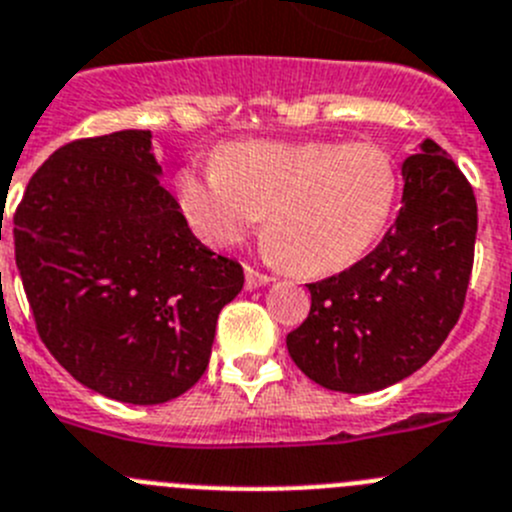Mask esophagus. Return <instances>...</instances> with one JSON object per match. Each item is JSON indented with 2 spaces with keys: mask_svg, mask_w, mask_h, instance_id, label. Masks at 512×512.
<instances>
[{
  "mask_svg": "<svg viewBox=\"0 0 512 512\" xmlns=\"http://www.w3.org/2000/svg\"><path fill=\"white\" fill-rule=\"evenodd\" d=\"M271 276H266V274H261V271H256V269H251V266H248L246 269V289L248 292H251V289H261V287H266V284H271Z\"/></svg>",
  "mask_w": 512,
  "mask_h": 512,
  "instance_id": "esophagus-1",
  "label": "esophagus"
}]
</instances>
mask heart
Segmentation results:
<instances>
[{"instance_id": "b5f03b06", "label": "heart", "mask_w": 512, "mask_h": 512, "mask_svg": "<svg viewBox=\"0 0 512 512\" xmlns=\"http://www.w3.org/2000/svg\"><path fill=\"white\" fill-rule=\"evenodd\" d=\"M398 167L370 142L248 139L213 167L177 175V200L210 246H236L266 215L274 259L302 276L360 261L383 236L398 200Z\"/></svg>"}]
</instances>
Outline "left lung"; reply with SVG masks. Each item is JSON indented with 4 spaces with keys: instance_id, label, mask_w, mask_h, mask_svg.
Masks as SVG:
<instances>
[{
    "instance_id": "8db88e82",
    "label": "left lung",
    "mask_w": 512,
    "mask_h": 512,
    "mask_svg": "<svg viewBox=\"0 0 512 512\" xmlns=\"http://www.w3.org/2000/svg\"><path fill=\"white\" fill-rule=\"evenodd\" d=\"M401 175L391 231L358 264L309 284L307 320L287 335L297 368L330 391L373 393L409 378L462 314L477 236L470 182L431 139Z\"/></svg>"
}]
</instances>
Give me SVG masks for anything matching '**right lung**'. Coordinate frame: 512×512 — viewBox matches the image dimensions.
<instances>
[{"label":"right lung","mask_w":512,"mask_h":512,"mask_svg":"<svg viewBox=\"0 0 512 512\" xmlns=\"http://www.w3.org/2000/svg\"><path fill=\"white\" fill-rule=\"evenodd\" d=\"M152 131L60 147L14 213V259L37 332L91 391L154 406L210 360L220 309L243 269L190 231L164 190Z\"/></svg>","instance_id":"obj_1"}]
</instances>
